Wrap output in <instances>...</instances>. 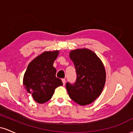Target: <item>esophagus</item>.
<instances>
[{
  "label": "esophagus",
  "instance_id": "esophagus-1",
  "mask_svg": "<svg viewBox=\"0 0 133 133\" xmlns=\"http://www.w3.org/2000/svg\"><path fill=\"white\" fill-rule=\"evenodd\" d=\"M62 83H63V85L64 86L65 84V79H62Z\"/></svg>",
  "mask_w": 133,
  "mask_h": 133
}]
</instances>
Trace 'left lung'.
<instances>
[{"label": "left lung", "mask_w": 133, "mask_h": 133, "mask_svg": "<svg viewBox=\"0 0 133 133\" xmlns=\"http://www.w3.org/2000/svg\"><path fill=\"white\" fill-rule=\"evenodd\" d=\"M74 63L77 79L74 84H66L70 97L81 106L89 104L101 95L106 82L104 65L94 52L86 48L69 52Z\"/></svg>", "instance_id": "obj_1"}]
</instances>
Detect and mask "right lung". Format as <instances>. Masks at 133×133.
I'll return each instance as SVG.
<instances>
[{
  "label": "right lung",
  "mask_w": 133,
  "mask_h": 133,
  "mask_svg": "<svg viewBox=\"0 0 133 133\" xmlns=\"http://www.w3.org/2000/svg\"><path fill=\"white\" fill-rule=\"evenodd\" d=\"M59 53L56 50L39 54L30 62L24 74V88L39 104L51 99L56 88L62 86V81L56 77V69L53 66Z\"/></svg>",
  "instance_id": "1"
}]
</instances>
